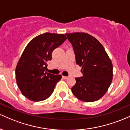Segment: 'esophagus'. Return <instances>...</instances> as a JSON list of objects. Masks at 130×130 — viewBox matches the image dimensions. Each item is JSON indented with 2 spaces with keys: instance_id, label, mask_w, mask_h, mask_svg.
Here are the masks:
<instances>
[{
  "instance_id": "1",
  "label": "esophagus",
  "mask_w": 130,
  "mask_h": 130,
  "mask_svg": "<svg viewBox=\"0 0 130 130\" xmlns=\"http://www.w3.org/2000/svg\"><path fill=\"white\" fill-rule=\"evenodd\" d=\"M62 78H64V79H67V78H69V77L68 76H62Z\"/></svg>"
}]
</instances>
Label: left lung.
<instances>
[{
	"label": "left lung",
	"mask_w": 130,
	"mask_h": 130,
	"mask_svg": "<svg viewBox=\"0 0 130 130\" xmlns=\"http://www.w3.org/2000/svg\"><path fill=\"white\" fill-rule=\"evenodd\" d=\"M74 49L77 64L83 76L75 78L73 94L85 102L100 100L107 92L112 80L113 66L104 48L87 33L66 34Z\"/></svg>",
	"instance_id": "8db88e82"
}]
</instances>
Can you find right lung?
I'll return each instance as SVG.
<instances>
[{
    "label": "right lung",
    "instance_id": "1",
    "mask_svg": "<svg viewBox=\"0 0 130 130\" xmlns=\"http://www.w3.org/2000/svg\"><path fill=\"white\" fill-rule=\"evenodd\" d=\"M67 39L65 35L44 33L29 42L17 64L16 79L22 94L33 101H41L50 96L61 75L46 72L52 52Z\"/></svg>",
    "mask_w": 130,
    "mask_h": 130
}]
</instances>
